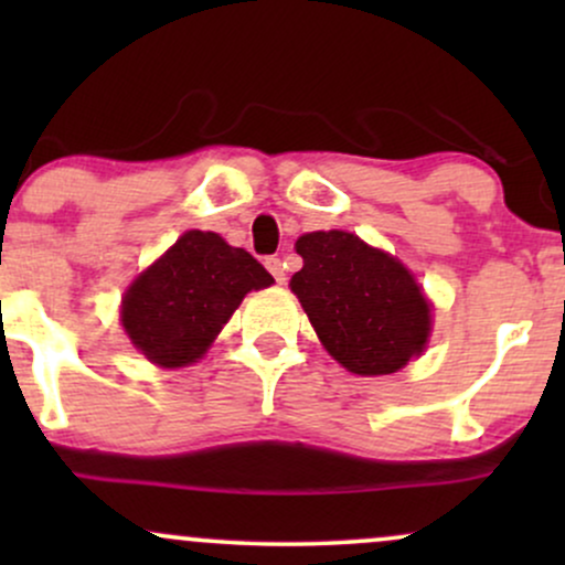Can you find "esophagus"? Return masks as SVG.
<instances>
[{
    "label": "esophagus",
    "instance_id": "obj_1",
    "mask_svg": "<svg viewBox=\"0 0 565 565\" xmlns=\"http://www.w3.org/2000/svg\"><path fill=\"white\" fill-rule=\"evenodd\" d=\"M265 268H268L270 274H274V278H276L278 284L287 281V263H281V260H278V257H268V260H265Z\"/></svg>",
    "mask_w": 565,
    "mask_h": 565
}]
</instances>
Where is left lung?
I'll return each mask as SVG.
<instances>
[{"label":"left lung","instance_id":"1","mask_svg":"<svg viewBox=\"0 0 565 565\" xmlns=\"http://www.w3.org/2000/svg\"><path fill=\"white\" fill-rule=\"evenodd\" d=\"M289 287L329 355L361 377L404 369L430 337V302L404 263L348 231L305 233Z\"/></svg>","mask_w":565,"mask_h":565}]
</instances>
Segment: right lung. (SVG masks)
Wrapping results in <instances>:
<instances>
[{"instance_id": "1", "label": "right lung", "mask_w": 565, "mask_h": 565, "mask_svg": "<svg viewBox=\"0 0 565 565\" xmlns=\"http://www.w3.org/2000/svg\"><path fill=\"white\" fill-rule=\"evenodd\" d=\"M274 276L246 249L212 231H188L121 300V327L151 364L178 369L199 361L228 323L246 291Z\"/></svg>"}]
</instances>
